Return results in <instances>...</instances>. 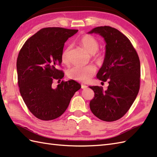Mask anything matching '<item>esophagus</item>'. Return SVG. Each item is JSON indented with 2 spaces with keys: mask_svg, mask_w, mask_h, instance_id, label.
I'll return each mask as SVG.
<instances>
[{
  "mask_svg": "<svg viewBox=\"0 0 157 157\" xmlns=\"http://www.w3.org/2000/svg\"><path fill=\"white\" fill-rule=\"evenodd\" d=\"M88 88V86H86V85L82 84V89H86V88Z\"/></svg>",
  "mask_w": 157,
  "mask_h": 157,
  "instance_id": "34e87169",
  "label": "esophagus"
}]
</instances>
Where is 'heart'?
<instances>
[{"label":"heart","instance_id":"obj_1","mask_svg":"<svg viewBox=\"0 0 157 157\" xmlns=\"http://www.w3.org/2000/svg\"><path fill=\"white\" fill-rule=\"evenodd\" d=\"M80 43L87 51L92 54L93 56L96 60H101V56L96 53L99 48V44L96 40L90 35H84L80 38ZM70 47L66 48L63 51L61 59L62 61L66 63L68 61V56ZM96 69L93 65H88L86 66H75L70 68L67 71V75L68 78L73 80L87 82L91 79L92 77L95 74Z\"/></svg>","mask_w":157,"mask_h":157}]
</instances>
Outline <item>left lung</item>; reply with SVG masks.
<instances>
[{
	"label": "left lung",
	"instance_id": "8db88e82",
	"mask_svg": "<svg viewBox=\"0 0 157 157\" xmlns=\"http://www.w3.org/2000/svg\"><path fill=\"white\" fill-rule=\"evenodd\" d=\"M88 33L101 35L106 42L104 62L96 77L109 84L106 91L101 86H90L94 92L90 108L98 119L114 121L128 111L138 94L139 56L129 40L118 29L105 25Z\"/></svg>",
	"mask_w": 157,
	"mask_h": 157
}]
</instances>
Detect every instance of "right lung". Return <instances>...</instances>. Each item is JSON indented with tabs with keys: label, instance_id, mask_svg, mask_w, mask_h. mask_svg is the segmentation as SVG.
I'll return each instance as SVG.
<instances>
[{
	"label": "right lung",
	"instance_id": "obj_1",
	"mask_svg": "<svg viewBox=\"0 0 157 157\" xmlns=\"http://www.w3.org/2000/svg\"><path fill=\"white\" fill-rule=\"evenodd\" d=\"M78 29L45 28L28 39L17 60L18 85L23 101L33 115L48 121L58 118L67 109L75 92L81 88L77 82L52 83L64 77L57 69L62 63L65 42Z\"/></svg>",
	"mask_w": 157,
	"mask_h": 157
}]
</instances>
